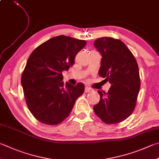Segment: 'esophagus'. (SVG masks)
<instances>
[{"instance_id": "1", "label": "esophagus", "mask_w": 159, "mask_h": 159, "mask_svg": "<svg viewBox=\"0 0 159 159\" xmlns=\"http://www.w3.org/2000/svg\"><path fill=\"white\" fill-rule=\"evenodd\" d=\"M92 90H93V89H92V88H88V87H85V92H92Z\"/></svg>"}]
</instances>
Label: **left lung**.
I'll list each match as a JSON object with an SVG mask.
<instances>
[{
    "label": "left lung",
    "instance_id": "1",
    "mask_svg": "<svg viewBox=\"0 0 159 159\" xmlns=\"http://www.w3.org/2000/svg\"><path fill=\"white\" fill-rule=\"evenodd\" d=\"M94 47L102 56L100 76L108 80V92L98 90L99 103L94 111L106 124H117L134 112L140 88L139 69L134 55L124 43L111 37L95 40Z\"/></svg>",
    "mask_w": 159,
    "mask_h": 159
}]
</instances>
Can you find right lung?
Returning <instances> with one entry per match:
<instances>
[{
	"instance_id": "right-lung-1",
	"label": "right lung",
	"mask_w": 159,
	"mask_h": 159,
	"mask_svg": "<svg viewBox=\"0 0 159 159\" xmlns=\"http://www.w3.org/2000/svg\"><path fill=\"white\" fill-rule=\"evenodd\" d=\"M85 44V40L59 35L39 45L28 57L21 85L28 109L40 122L61 123L84 92L82 83L65 84L62 72L73 66L76 55Z\"/></svg>"
}]
</instances>
